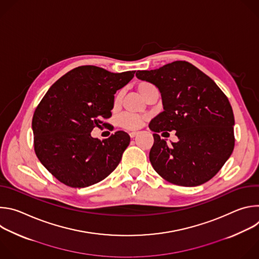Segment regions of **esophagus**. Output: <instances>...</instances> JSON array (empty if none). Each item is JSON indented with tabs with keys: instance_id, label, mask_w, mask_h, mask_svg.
<instances>
[{
	"instance_id": "34e87169",
	"label": "esophagus",
	"mask_w": 259,
	"mask_h": 259,
	"mask_svg": "<svg viewBox=\"0 0 259 259\" xmlns=\"http://www.w3.org/2000/svg\"><path fill=\"white\" fill-rule=\"evenodd\" d=\"M137 134H138L137 132H130V133H129V135H130V137H131V138H134Z\"/></svg>"
}]
</instances>
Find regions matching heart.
I'll list each match as a JSON object with an SVG mask.
<instances>
[{
  "label": "heart",
  "instance_id": "obj_1",
  "mask_svg": "<svg viewBox=\"0 0 259 259\" xmlns=\"http://www.w3.org/2000/svg\"><path fill=\"white\" fill-rule=\"evenodd\" d=\"M154 88V86L150 83H140L138 85V91L139 93L144 97L145 93L149 91L150 89ZM122 100V92H120L115 99V104H119ZM119 124L121 127L128 129V130H136L138 129L141 125H142V118L136 116V115H132V114H124L120 117L119 119Z\"/></svg>",
  "mask_w": 259,
  "mask_h": 259
}]
</instances>
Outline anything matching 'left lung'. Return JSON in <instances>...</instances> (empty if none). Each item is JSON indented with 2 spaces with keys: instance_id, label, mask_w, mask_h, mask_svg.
Listing matches in <instances>:
<instances>
[{
  "instance_id": "obj_1",
  "label": "left lung",
  "mask_w": 259,
  "mask_h": 259,
  "mask_svg": "<svg viewBox=\"0 0 259 259\" xmlns=\"http://www.w3.org/2000/svg\"><path fill=\"white\" fill-rule=\"evenodd\" d=\"M136 77L155 85L162 97L164 110L149 124L155 140L150 152L154 169L181 187H197L210 180L235 145V119L228 97L188 61L137 70ZM164 131H176L180 140L167 145L157 134Z\"/></svg>"
}]
</instances>
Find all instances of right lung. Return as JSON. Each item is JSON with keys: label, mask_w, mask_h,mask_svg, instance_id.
Segmentation results:
<instances>
[{"label": "right lung", "mask_w": 259, "mask_h": 259, "mask_svg": "<svg viewBox=\"0 0 259 259\" xmlns=\"http://www.w3.org/2000/svg\"><path fill=\"white\" fill-rule=\"evenodd\" d=\"M135 70L110 72L94 65L73 68L47 91L32 117L34 152L43 166L70 188H87L112 173L130 143L118 131L99 140L92 130L112 117L116 92Z\"/></svg>", "instance_id": "1"}]
</instances>
